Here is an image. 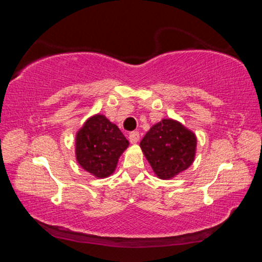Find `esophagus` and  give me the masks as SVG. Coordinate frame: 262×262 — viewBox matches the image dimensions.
I'll return each instance as SVG.
<instances>
[{"mask_svg":"<svg viewBox=\"0 0 262 262\" xmlns=\"http://www.w3.org/2000/svg\"><path fill=\"white\" fill-rule=\"evenodd\" d=\"M139 140H140V134L137 132H132V133H129V141H130V143H137V142H139Z\"/></svg>","mask_w":262,"mask_h":262,"instance_id":"34e87169","label":"esophagus"}]
</instances>
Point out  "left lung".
<instances>
[{"label": "left lung", "instance_id": "obj_1", "mask_svg": "<svg viewBox=\"0 0 262 262\" xmlns=\"http://www.w3.org/2000/svg\"><path fill=\"white\" fill-rule=\"evenodd\" d=\"M140 147L158 178L171 179L192 165L196 137L180 122L163 119L150 128Z\"/></svg>", "mask_w": 262, "mask_h": 262}]
</instances>
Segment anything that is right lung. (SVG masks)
Returning a JSON list of instances; mask_svg holds the SVG:
<instances>
[{"label": "right lung", "instance_id": "1", "mask_svg": "<svg viewBox=\"0 0 262 262\" xmlns=\"http://www.w3.org/2000/svg\"><path fill=\"white\" fill-rule=\"evenodd\" d=\"M129 142L101 114L88 119L76 135V159L79 165L97 178H106L114 172L118 159Z\"/></svg>", "mask_w": 262, "mask_h": 262}]
</instances>
